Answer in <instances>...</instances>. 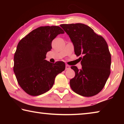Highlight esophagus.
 <instances>
[{
	"instance_id": "34e87169",
	"label": "esophagus",
	"mask_w": 124,
	"mask_h": 124,
	"mask_svg": "<svg viewBox=\"0 0 124 124\" xmlns=\"http://www.w3.org/2000/svg\"><path fill=\"white\" fill-rule=\"evenodd\" d=\"M70 66H69V65H68V64H66V70H69V69H70Z\"/></svg>"
}]
</instances>
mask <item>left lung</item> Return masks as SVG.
<instances>
[{"instance_id": "left-lung-1", "label": "left lung", "mask_w": 124, "mask_h": 124, "mask_svg": "<svg viewBox=\"0 0 124 124\" xmlns=\"http://www.w3.org/2000/svg\"><path fill=\"white\" fill-rule=\"evenodd\" d=\"M60 26L69 35L74 52L80 57L82 68L70 67L75 77L70 80L71 89L85 97L97 95L104 87L110 73L111 55L105 39L93 29L82 23L62 24Z\"/></svg>"}]
</instances>
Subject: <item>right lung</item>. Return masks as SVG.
Here are the masks:
<instances>
[{"mask_svg":"<svg viewBox=\"0 0 124 124\" xmlns=\"http://www.w3.org/2000/svg\"><path fill=\"white\" fill-rule=\"evenodd\" d=\"M64 33L59 26H42L18 43L14 54V72L18 84L28 95L39 96L49 91L56 75L64 70L63 62L52 63L45 60L52 49V41Z\"/></svg>","mask_w":124,"mask_h":124,"instance_id":"right-lung-1","label":"right lung"}]
</instances>
